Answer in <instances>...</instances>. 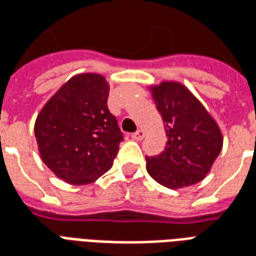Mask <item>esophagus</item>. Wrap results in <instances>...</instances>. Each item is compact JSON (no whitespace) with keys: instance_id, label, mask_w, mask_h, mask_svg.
<instances>
[{"instance_id":"obj_1","label":"esophagus","mask_w":256,"mask_h":256,"mask_svg":"<svg viewBox=\"0 0 256 256\" xmlns=\"http://www.w3.org/2000/svg\"><path fill=\"white\" fill-rule=\"evenodd\" d=\"M144 136H145V133L142 132V130H137L136 133L132 134V137H133L134 140H137V141H141V140L144 138Z\"/></svg>"}]
</instances>
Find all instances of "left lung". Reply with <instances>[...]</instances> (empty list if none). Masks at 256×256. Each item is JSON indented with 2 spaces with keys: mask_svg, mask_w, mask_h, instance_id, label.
Returning a JSON list of instances; mask_svg holds the SVG:
<instances>
[{
  "mask_svg": "<svg viewBox=\"0 0 256 256\" xmlns=\"http://www.w3.org/2000/svg\"><path fill=\"white\" fill-rule=\"evenodd\" d=\"M166 128L163 152L146 156V172L163 186L185 188L200 182L222 150V134L202 102L185 86L163 82L152 88Z\"/></svg>",
  "mask_w": 256,
  "mask_h": 256,
  "instance_id": "left-lung-1",
  "label": "left lung"
}]
</instances>
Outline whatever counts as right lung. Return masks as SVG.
Masks as SVG:
<instances>
[{
    "label": "right lung",
    "instance_id": "add662e5",
    "mask_svg": "<svg viewBox=\"0 0 256 256\" xmlns=\"http://www.w3.org/2000/svg\"><path fill=\"white\" fill-rule=\"evenodd\" d=\"M110 86L97 74L63 84L36 118V138L44 163L72 185L96 181L112 167L123 133L106 100Z\"/></svg>",
    "mask_w": 256,
    "mask_h": 256
}]
</instances>
